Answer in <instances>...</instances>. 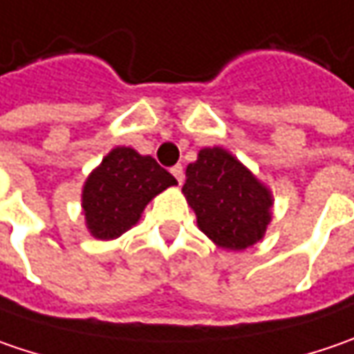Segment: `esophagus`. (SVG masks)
<instances>
[{"label":"esophagus","instance_id":"esophagus-1","mask_svg":"<svg viewBox=\"0 0 354 354\" xmlns=\"http://www.w3.org/2000/svg\"><path fill=\"white\" fill-rule=\"evenodd\" d=\"M172 174H174V178L178 180V184L182 186V182H184V168H182L180 164H176V166L172 168Z\"/></svg>","mask_w":354,"mask_h":354}]
</instances>
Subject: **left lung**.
<instances>
[{
    "instance_id": "8db88e82",
    "label": "left lung",
    "mask_w": 354,
    "mask_h": 354,
    "mask_svg": "<svg viewBox=\"0 0 354 354\" xmlns=\"http://www.w3.org/2000/svg\"><path fill=\"white\" fill-rule=\"evenodd\" d=\"M200 232L218 248L241 252L261 241L273 218V194L222 147H206L186 166L182 186Z\"/></svg>"
}]
</instances>
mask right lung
I'll list each match as a JSON object with an SVG mask.
<instances>
[{
  "instance_id": "1",
  "label": "right lung",
  "mask_w": 354,
  "mask_h": 354,
  "mask_svg": "<svg viewBox=\"0 0 354 354\" xmlns=\"http://www.w3.org/2000/svg\"><path fill=\"white\" fill-rule=\"evenodd\" d=\"M176 184L152 156L131 147L113 148L83 184L81 207L88 234L102 241L120 238L138 223L152 198Z\"/></svg>"
}]
</instances>
